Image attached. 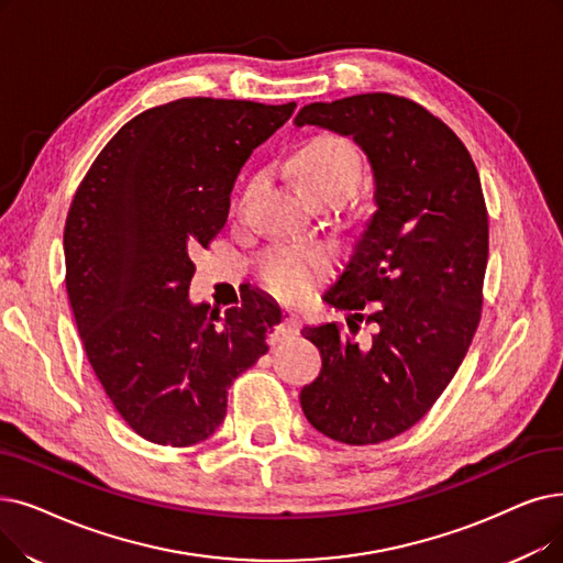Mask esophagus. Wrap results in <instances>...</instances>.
Instances as JSON below:
<instances>
[{
  "label": "esophagus",
  "instance_id": "34e87169",
  "mask_svg": "<svg viewBox=\"0 0 563 563\" xmlns=\"http://www.w3.org/2000/svg\"><path fill=\"white\" fill-rule=\"evenodd\" d=\"M299 327H301L299 314H297V312H285L283 322L276 327L274 335H276V340H287V338H295V335L299 333Z\"/></svg>",
  "mask_w": 563,
  "mask_h": 563
}]
</instances>
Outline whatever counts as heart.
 Returning a JSON list of instances; mask_svg holds the SVG:
<instances>
[{
    "label": "heart",
    "instance_id": "1",
    "mask_svg": "<svg viewBox=\"0 0 563 563\" xmlns=\"http://www.w3.org/2000/svg\"><path fill=\"white\" fill-rule=\"evenodd\" d=\"M361 154L354 142L333 133L308 140L295 161L297 177L310 198L335 190L354 192L361 179ZM327 264L329 257L320 246H303V243L278 246L262 262V280L276 297L299 299Z\"/></svg>",
    "mask_w": 563,
    "mask_h": 563
}]
</instances>
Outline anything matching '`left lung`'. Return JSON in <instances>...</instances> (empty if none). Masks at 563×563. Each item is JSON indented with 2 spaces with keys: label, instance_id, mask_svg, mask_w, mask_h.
<instances>
[{
  "label": "left lung",
  "instance_id": "left-lung-1",
  "mask_svg": "<svg viewBox=\"0 0 563 563\" xmlns=\"http://www.w3.org/2000/svg\"><path fill=\"white\" fill-rule=\"evenodd\" d=\"M295 124L352 137L375 184V213L324 295L352 312V331H301L322 354L320 375L301 388V409L335 442L379 444L426 417L472 345L487 266L481 179L444 121L402 96L310 103ZM363 307L378 324L368 346L353 340Z\"/></svg>",
  "mask_w": 563,
  "mask_h": 563
}]
</instances>
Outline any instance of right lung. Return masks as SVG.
<instances>
[{
    "label": "right lung",
    "mask_w": 563,
    "mask_h": 563,
    "mask_svg": "<svg viewBox=\"0 0 563 563\" xmlns=\"http://www.w3.org/2000/svg\"><path fill=\"white\" fill-rule=\"evenodd\" d=\"M225 99L144 110L106 144L68 209L66 291L91 368L140 437L192 446L223 423L228 388L268 352L280 306L225 314L188 297L190 253L223 230L239 169L295 112Z\"/></svg>",
    "instance_id": "1"
}]
</instances>
